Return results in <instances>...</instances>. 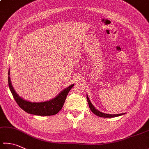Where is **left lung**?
Segmentation results:
<instances>
[{
  "label": "left lung",
  "mask_w": 149,
  "mask_h": 149,
  "mask_svg": "<svg viewBox=\"0 0 149 149\" xmlns=\"http://www.w3.org/2000/svg\"><path fill=\"white\" fill-rule=\"evenodd\" d=\"M87 100H88V104L89 106V108L91 110V111L93 113H95L96 116H99L101 117H118L120 116H122V115L125 114V113H120V114H108V113H102V112H100V111L98 110L96 108L94 107V106L92 104L90 100L89 99V97L88 95H87Z\"/></svg>",
  "instance_id": "left-lung-1"
}]
</instances>
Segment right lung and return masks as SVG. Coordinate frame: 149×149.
<instances>
[{
    "label": "right lung",
    "instance_id": "1",
    "mask_svg": "<svg viewBox=\"0 0 149 149\" xmlns=\"http://www.w3.org/2000/svg\"><path fill=\"white\" fill-rule=\"evenodd\" d=\"M8 75H10V69ZM8 85L14 99L15 100L19 107L27 113L41 116H53L58 113L62 108L69 91L74 86V84H72L68 88L61 91L56 97L52 100L46 102H32L22 99L19 96V95L14 90L10 77H8Z\"/></svg>",
    "mask_w": 149,
    "mask_h": 149
}]
</instances>
